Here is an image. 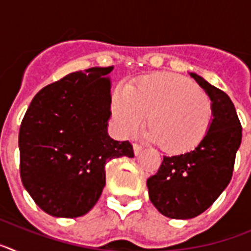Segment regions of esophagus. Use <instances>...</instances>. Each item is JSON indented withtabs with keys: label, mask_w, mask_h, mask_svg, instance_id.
<instances>
[{
	"label": "esophagus",
	"mask_w": 251,
	"mask_h": 251,
	"mask_svg": "<svg viewBox=\"0 0 251 251\" xmlns=\"http://www.w3.org/2000/svg\"><path fill=\"white\" fill-rule=\"evenodd\" d=\"M133 150H134V153H136V154H139V153L143 151V146L139 145V143H134V145H133Z\"/></svg>",
	"instance_id": "esophagus-1"
}]
</instances>
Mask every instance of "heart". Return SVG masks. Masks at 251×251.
<instances>
[{
	"label": "heart",
	"mask_w": 251,
	"mask_h": 251,
	"mask_svg": "<svg viewBox=\"0 0 251 251\" xmlns=\"http://www.w3.org/2000/svg\"><path fill=\"white\" fill-rule=\"evenodd\" d=\"M118 127L133 136L146 123L151 138L171 153L196 147L212 121V101L201 88L172 73L143 77L132 88L115 90L112 100Z\"/></svg>",
	"instance_id": "heart-1"
}]
</instances>
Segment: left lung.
Here are the masks:
<instances>
[{
  "label": "left lung",
  "instance_id": "8db88e82",
  "mask_svg": "<svg viewBox=\"0 0 251 251\" xmlns=\"http://www.w3.org/2000/svg\"><path fill=\"white\" fill-rule=\"evenodd\" d=\"M191 76L212 101L210 128L195 150L163 157L157 174L147 179L153 206L163 216L177 220L202 214L229 185L243 132L227 94L194 73Z\"/></svg>",
  "mask_w": 251,
  "mask_h": 251
}]
</instances>
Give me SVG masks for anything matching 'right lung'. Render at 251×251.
<instances>
[{"label":"right lung","mask_w":251,"mask_h":251,"mask_svg":"<svg viewBox=\"0 0 251 251\" xmlns=\"http://www.w3.org/2000/svg\"><path fill=\"white\" fill-rule=\"evenodd\" d=\"M108 68L75 72L34 97L19 133L20 176L43 211L55 217L89 212L105 186V165L134 157L129 141L106 132L110 110Z\"/></svg>","instance_id":"add662e5"}]
</instances>
